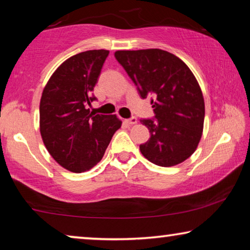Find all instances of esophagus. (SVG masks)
Wrapping results in <instances>:
<instances>
[{"instance_id": "obj_1", "label": "esophagus", "mask_w": 250, "mask_h": 250, "mask_svg": "<svg viewBox=\"0 0 250 250\" xmlns=\"http://www.w3.org/2000/svg\"><path fill=\"white\" fill-rule=\"evenodd\" d=\"M137 122H138V120H137V118H135V117H132V118H130V119L126 120V124L131 125H135V124H137Z\"/></svg>"}]
</instances>
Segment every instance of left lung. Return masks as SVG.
<instances>
[{"mask_svg":"<svg viewBox=\"0 0 250 250\" xmlns=\"http://www.w3.org/2000/svg\"><path fill=\"white\" fill-rule=\"evenodd\" d=\"M117 61L151 100L154 119H142L151 137L140 146L146 159L159 167H174L188 159L200 143L205 104L200 84L188 65L159 48L117 50Z\"/></svg>","mask_w":250,"mask_h":250,"instance_id":"obj_1","label":"left lung"}]
</instances>
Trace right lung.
Returning <instances> with one entry per match:
<instances>
[{"label": "right lung", "instance_id": "obj_1", "mask_svg": "<svg viewBox=\"0 0 250 250\" xmlns=\"http://www.w3.org/2000/svg\"><path fill=\"white\" fill-rule=\"evenodd\" d=\"M109 50L94 49L66 59L50 76L40 104L42 139L54 160L74 173L100 162L122 121L87 109Z\"/></svg>", "mask_w": 250, "mask_h": 250}]
</instances>
